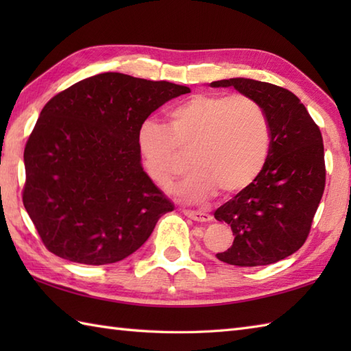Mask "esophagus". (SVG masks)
I'll return each instance as SVG.
<instances>
[{
    "instance_id": "obj_1",
    "label": "esophagus",
    "mask_w": 351,
    "mask_h": 351,
    "mask_svg": "<svg viewBox=\"0 0 351 351\" xmlns=\"http://www.w3.org/2000/svg\"><path fill=\"white\" fill-rule=\"evenodd\" d=\"M182 213L187 215L189 219L195 221H210L213 217L208 213L204 211H193V210H182Z\"/></svg>"
}]
</instances>
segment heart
I'll return each instance as SVG.
<instances>
[{"label": "heart", "mask_w": 351, "mask_h": 351, "mask_svg": "<svg viewBox=\"0 0 351 351\" xmlns=\"http://www.w3.org/2000/svg\"><path fill=\"white\" fill-rule=\"evenodd\" d=\"M167 128L146 119L137 149L149 178L161 187L173 180L189 155L193 170L173 187L185 202L237 195L263 171L270 154V123L263 106L247 95L199 93L167 114Z\"/></svg>", "instance_id": "b5f03b06"}]
</instances>
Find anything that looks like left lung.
Returning <instances> with one entry per match:
<instances>
[{
    "label": "left lung",
    "mask_w": 351,
    "mask_h": 351,
    "mask_svg": "<svg viewBox=\"0 0 351 351\" xmlns=\"http://www.w3.org/2000/svg\"><path fill=\"white\" fill-rule=\"evenodd\" d=\"M213 87H234L256 99L270 123V154L252 185L217 208L234 243L217 253L230 265H268L293 255L306 241L326 185L322 131L297 96L264 81L230 78Z\"/></svg>",
    "instance_id": "1"
}]
</instances>
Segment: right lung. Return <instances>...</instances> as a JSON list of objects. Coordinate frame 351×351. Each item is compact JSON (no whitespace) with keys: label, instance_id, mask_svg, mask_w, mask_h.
Returning <instances> with one entry per match:
<instances>
[{"label":"right lung","instance_id":"1","mask_svg":"<svg viewBox=\"0 0 351 351\" xmlns=\"http://www.w3.org/2000/svg\"><path fill=\"white\" fill-rule=\"evenodd\" d=\"M190 88L117 72L78 81L40 111L24 151L22 202L51 253L106 265L143 245L173 204L141 167L137 130Z\"/></svg>","mask_w":351,"mask_h":351}]
</instances>
